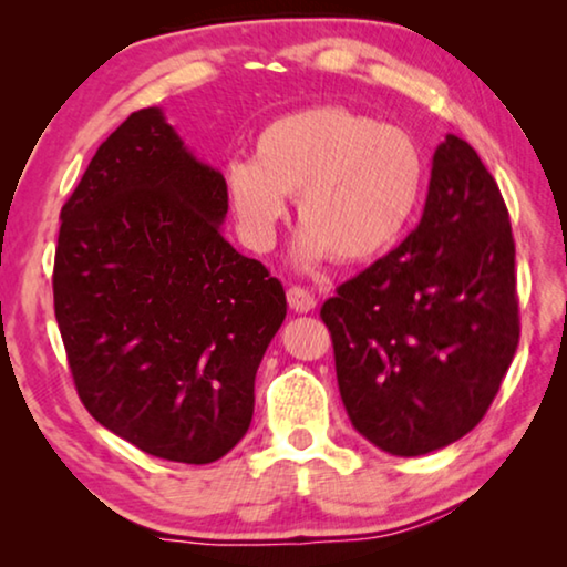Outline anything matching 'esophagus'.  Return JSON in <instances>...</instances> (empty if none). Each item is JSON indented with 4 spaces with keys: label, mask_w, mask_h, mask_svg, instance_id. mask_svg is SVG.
Returning a JSON list of instances; mask_svg holds the SVG:
<instances>
[{
    "label": "esophagus",
    "mask_w": 567,
    "mask_h": 567,
    "mask_svg": "<svg viewBox=\"0 0 567 567\" xmlns=\"http://www.w3.org/2000/svg\"><path fill=\"white\" fill-rule=\"evenodd\" d=\"M287 302H290L295 312H310V310H315V305H318L315 295L310 290H305V287H300V285H295L287 290Z\"/></svg>",
    "instance_id": "34e87169"
}]
</instances>
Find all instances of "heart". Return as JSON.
I'll use <instances>...</instances> for the list:
<instances>
[{"label":"heart","mask_w":567,"mask_h":567,"mask_svg":"<svg viewBox=\"0 0 567 567\" xmlns=\"http://www.w3.org/2000/svg\"><path fill=\"white\" fill-rule=\"evenodd\" d=\"M427 185V159L410 132L338 104L307 107L267 122L255 159L225 167V197L237 235L252 252H270L297 197L295 257L315 265L378 260L408 233Z\"/></svg>","instance_id":"1"}]
</instances>
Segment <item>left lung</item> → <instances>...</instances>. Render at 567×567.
Listing matches in <instances>:
<instances>
[{
    "mask_svg": "<svg viewBox=\"0 0 567 567\" xmlns=\"http://www.w3.org/2000/svg\"><path fill=\"white\" fill-rule=\"evenodd\" d=\"M354 430L415 457L473 430L520 340L515 239L497 182L465 140L435 150L417 227L322 305Z\"/></svg>",
    "mask_w": 567,
    "mask_h": 567,
    "instance_id": "obj_1",
    "label": "left lung"
}]
</instances>
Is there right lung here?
Instances as JSON below:
<instances>
[{"label":"right lung","mask_w":567,"mask_h":567,"mask_svg":"<svg viewBox=\"0 0 567 567\" xmlns=\"http://www.w3.org/2000/svg\"><path fill=\"white\" fill-rule=\"evenodd\" d=\"M225 177L159 107L132 112L62 207L54 315L90 415L142 453L207 465L245 437L282 282L223 237Z\"/></svg>","instance_id":"obj_1"}]
</instances>
